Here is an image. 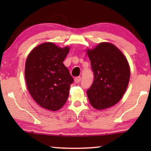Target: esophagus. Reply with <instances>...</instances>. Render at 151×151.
Segmentation results:
<instances>
[{
  "label": "esophagus",
  "instance_id": "1",
  "mask_svg": "<svg viewBox=\"0 0 151 151\" xmlns=\"http://www.w3.org/2000/svg\"><path fill=\"white\" fill-rule=\"evenodd\" d=\"M81 79V77H75V78H74V82H75L76 84H78V83L80 82Z\"/></svg>",
  "mask_w": 151,
  "mask_h": 151
}]
</instances>
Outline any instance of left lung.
<instances>
[{"instance_id":"8db88e82","label":"left lung","mask_w":151,"mask_h":151,"mask_svg":"<svg viewBox=\"0 0 151 151\" xmlns=\"http://www.w3.org/2000/svg\"><path fill=\"white\" fill-rule=\"evenodd\" d=\"M86 52L94 74L92 84L86 91L90 104L98 110L115 105L124 96L129 84V62L111 43H99L94 49Z\"/></svg>"}]
</instances>
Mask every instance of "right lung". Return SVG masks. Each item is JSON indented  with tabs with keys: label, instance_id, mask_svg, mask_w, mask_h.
Here are the masks:
<instances>
[{
	"label": "right lung",
	"instance_id": "right-lung-1",
	"mask_svg": "<svg viewBox=\"0 0 151 151\" xmlns=\"http://www.w3.org/2000/svg\"><path fill=\"white\" fill-rule=\"evenodd\" d=\"M69 51V47L61 48L45 42L35 47L27 57L25 70L27 89L42 108L58 111L67 101L74 81L63 64Z\"/></svg>",
	"mask_w": 151,
	"mask_h": 151
}]
</instances>
